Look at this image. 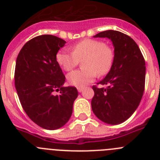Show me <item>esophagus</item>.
I'll list each match as a JSON object with an SVG mask.
<instances>
[{
    "mask_svg": "<svg viewBox=\"0 0 160 160\" xmlns=\"http://www.w3.org/2000/svg\"><path fill=\"white\" fill-rule=\"evenodd\" d=\"M78 92H82L83 90V89H84V87H78Z\"/></svg>",
    "mask_w": 160,
    "mask_h": 160,
    "instance_id": "esophagus-1",
    "label": "esophagus"
}]
</instances>
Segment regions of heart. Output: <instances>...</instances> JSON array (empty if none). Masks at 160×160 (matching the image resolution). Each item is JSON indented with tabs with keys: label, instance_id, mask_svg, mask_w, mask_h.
Returning a JSON list of instances; mask_svg holds the SVG:
<instances>
[{
	"label": "heart",
	"instance_id": "b5f03b06",
	"mask_svg": "<svg viewBox=\"0 0 160 160\" xmlns=\"http://www.w3.org/2000/svg\"><path fill=\"white\" fill-rule=\"evenodd\" d=\"M114 58V49L104 42L87 38L71 46V53L59 51L56 55L58 63L66 71H70L81 61L82 70L69 73L68 82L72 85L82 87L93 81L97 76L105 75L112 66Z\"/></svg>",
	"mask_w": 160,
	"mask_h": 160
}]
</instances>
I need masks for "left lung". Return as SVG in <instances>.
Segmentation results:
<instances>
[{
    "label": "left lung",
    "mask_w": 160,
    "mask_h": 160,
    "mask_svg": "<svg viewBox=\"0 0 160 160\" xmlns=\"http://www.w3.org/2000/svg\"><path fill=\"white\" fill-rule=\"evenodd\" d=\"M95 38H108L114 47L111 70L98 86L91 107L98 118L106 123L123 122L135 111L145 88V60L136 42L131 37L116 30L98 32Z\"/></svg>",
    "instance_id": "8db88e82"
}]
</instances>
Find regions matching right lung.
Masks as SVG:
<instances>
[{"instance_id": "add662e5", "label": "right lung", "mask_w": 160, "mask_h": 160, "mask_svg": "<svg viewBox=\"0 0 160 160\" xmlns=\"http://www.w3.org/2000/svg\"><path fill=\"white\" fill-rule=\"evenodd\" d=\"M65 43L53 35H40L26 42L17 58L14 82L20 102L29 118L44 129L63 127L78 94L76 87H62L66 77L56 55ZM58 90L60 94L55 96Z\"/></svg>"}]
</instances>
